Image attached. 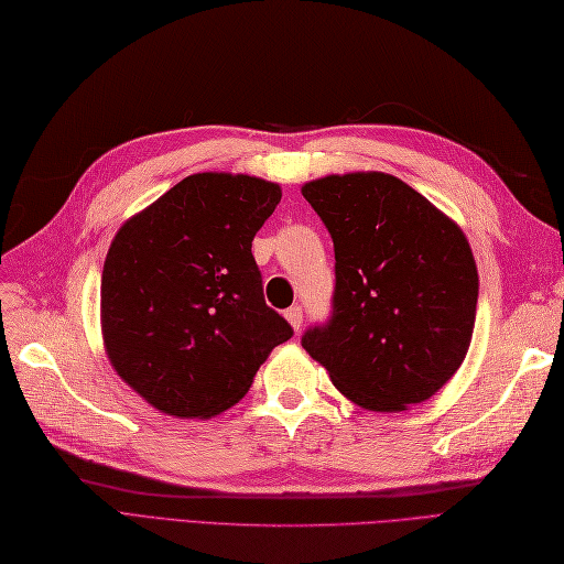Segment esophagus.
<instances>
[{
	"label": "esophagus",
	"instance_id": "1",
	"mask_svg": "<svg viewBox=\"0 0 564 564\" xmlns=\"http://www.w3.org/2000/svg\"><path fill=\"white\" fill-rule=\"evenodd\" d=\"M285 318H288V323L293 325V330H300L302 328V323H304V312H302V306H290V308H285Z\"/></svg>",
	"mask_w": 564,
	"mask_h": 564
}]
</instances>
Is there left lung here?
<instances>
[{
  "instance_id": "left-lung-1",
  "label": "left lung",
  "mask_w": 564,
  "mask_h": 564,
  "mask_svg": "<svg viewBox=\"0 0 564 564\" xmlns=\"http://www.w3.org/2000/svg\"><path fill=\"white\" fill-rule=\"evenodd\" d=\"M302 194L330 231V316L302 347L354 403L395 412L459 370L476 323L478 269L462 229L387 173L328 175Z\"/></svg>"
}]
</instances>
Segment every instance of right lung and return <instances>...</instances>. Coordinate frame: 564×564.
<instances>
[{"label": "right lung", "mask_w": 564, "mask_h": 564, "mask_svg": "<svg viewBox=\"0 0 564 564\" xmlns=\"http://www.w3.org/2000/svg\"><path fill=\"white\" fill-rule=\"evenodd\" d=\"M279 202L267 180L196 173L117 231L100 283L105 347L156 410L206 420L231 408L293 337L250 250Z\"/></svg>", "instance_id": "1"}]
</instances>
